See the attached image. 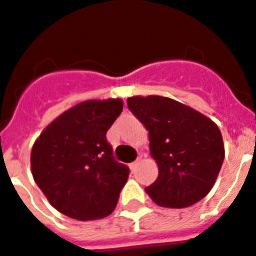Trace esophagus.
<instances>
[{
    "label": "esophagus",
    "mask_w": 256,
    "mask_h": 256,
    "mask_svg": "<svg viewBox=\"0 0 256 256\" xmlns=\"http://www.w3.org/2000/svg\"><path fill=\"white\" fill-rule=\"evenodd\" d=\"M140 160H141V157H137V160H136V162H132V164H130V168H132L133 171H136V168H137V166H138V162H140Z\"/></svg>",
    "instance_id": "1"
}]
</instances>
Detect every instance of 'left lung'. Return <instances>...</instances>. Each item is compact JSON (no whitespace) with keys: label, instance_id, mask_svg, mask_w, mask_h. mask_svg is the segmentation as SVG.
<instances>
[{"label":"left lung","instance_id":"1","mask_svg":"<svg viewBox=\"0 0 256 256\" xmlns=\"http://www.w3.org/2000/svg\"><path fill=\"white\" fill-rule=\"evenodd\" d=\"M128 110L149 132L158 176L145 190L157 205L182 209L212 190L224 162L218 128L209 118L162 96L128 98Z\"/></svg>","mask_w":256,"mask_h":256}]
</instances>
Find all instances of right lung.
I'll return each mask as SVG.
<instances>
[{
	"mask_svg": "<svg viewBox=\"0 0 256 256\" xmlns=\"http://www.w3.org/2000/svg\"><path fill=\"white\" fill-rule=\"evenodd\" d=\"M123 110L120 99L90 100L50 123L31 152L32 176L50 204L70 218L107 217L128 182L106 134Z\"/></svg>",
	"mask_w": 256,
	"mask_h": 256,
	"instance_id": "1",
	"label": "right lung"
}]
</instances>
